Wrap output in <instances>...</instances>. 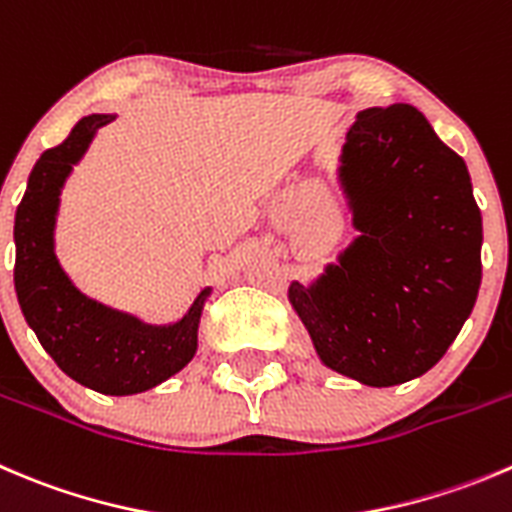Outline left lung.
<instances>
[{"label":"left lung","mask_w":512,"mask_h":512,"mask_svg":"<svg viewBox=\"0 0 512 512\" xmlns=\"http://www.w3.org/2000/svg\"><path fill=\"white\" fill-rule=\"evenodd\" d=\"M340 160L360 235L287 297L330 370L390 388L428 372L473 312L483 217L463 157L410 104L357 114Z\"/></svg>","instance_id":"1"}]
</instances>
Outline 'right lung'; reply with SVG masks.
Masks as SVG:
<instances>
[{
  "mask_svg": "<svg viewBox=\"0 0 512 512\" xmlns=\"http://www.w3.org/2000/svg\"><path fill=\"white\" fill-rule=\"evenodd\" d=\"M112 114L82 117L62 145L44 152L29 175L14 217V290L19 307L59 370L104 395H135L180 372L197 352V327L210 287L182 320L147 325L112 310L72 285L54 255L59 195L72 165L82 160L94 132Z\"/></svg>",
  "mask_w": 512,
  "mask_h": 512,
  "instance_id": "1",
  "label": "right lung"
}]
</instances>
